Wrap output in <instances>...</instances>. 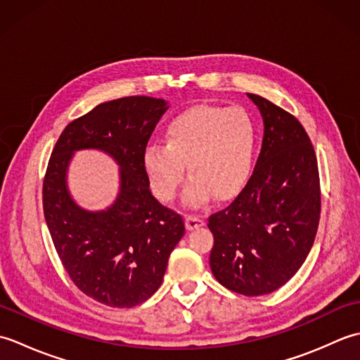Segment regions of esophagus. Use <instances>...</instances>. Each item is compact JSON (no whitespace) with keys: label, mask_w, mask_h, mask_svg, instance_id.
Listing matches in <instances>:
<instances>
[{"label":"esophagus","mask_w":360,"mask_h":360,"mask_svg":"<svg viewBox=\"0 0 360 360\" xmlns=\"http://www.w3.org/2000/svg\"><path fill=\"white\" fill-rule=\"evenodd\" d=\"M204 226V218L200 215H187L186 217V227L188 231H193V229H198Z\"/></svg>","instance_id":"34e87169"}]
</instances>
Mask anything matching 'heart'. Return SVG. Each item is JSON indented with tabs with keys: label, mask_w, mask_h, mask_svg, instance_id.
Segmentation results:
<instances>
[{
	"label": "heart",
	"mask_w": 360,
	"mask_h": 360,
	"mask_svg": "<svg viewBox=\"0 0 360 360\" xmlns=\"http://www.w3.org/2000/svg\"><path fill=\"white\" fill-rule=\"evenodd\" d=\"M255 155L254 122L240 108L195 106L176 116L165 128V143H151L143 168L153 193L173 201L186 178V202L201 205L212 195L229 200L246 184Z\"/></svg>",
	"instance_id": "1"
}]
</instances>
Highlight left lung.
<instances>
[{
  "instance_id": "1",
  "label": "left lung",
  "mask_w": 360,
  "mask_h": 360,
  "mask_svg": "<svg viewBox=\"0 0 360 360\" xmlns=\"http://www.w3.org/2000/svg\"><path fill=\"white\" fill-rule=\"evenodd\" d=\"M248 96L263 116L262 151L248 184L207 226L215 278L255 297L300 269L316 240L322 198L316 151L300 122L262 96Z\"/></svg>"
}]
</instances>
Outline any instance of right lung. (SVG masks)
Returning a JSON list of instances; mask_svg holds the SVG:
<instances>
[{"label": "right lung", "instance_id": "obj_1", "mask_svg": "<svg viewBox=\"0 0 360 360\" xmlns=\"http://www.w3.org/2000/svg\"><path fill=\"white\" fill-rule=\"evenodd\" d=\"M162 98L129 96L97 105L72 120L52 150L43 181V210L66 272L83 294L111 308H133L156 292L184 219L151 195L143 153L167 111ZM97 148L121 165L117 202L88 212L65 187L72 153Z\"/></svg>", "mask_w": 360, "mask_h": 360}]
</instances>
